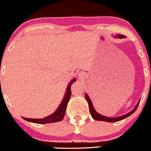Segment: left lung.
Masks as SVG:
<instances>
[{
  "mask_svg": "<svg viewBox=\"0 0 151 151\" xmlns=\"http://www.w3.org/2000/svg\"><path fill=\"white\" fill-rule=\"evenodd\" d=\"M116 37H117V38H125V35H116V36H115V38H116ZM85 97H86V99L87 100V102H88V107H89V111H90V113H91V117H92L93 119H94V120L101 121V122H119V121H121V120H123V119H126V118L128 117V116H131V115L134 112L135 110H137L138 105H139V102H138V103L137 104L136 106H135L134 109L132 110V111H130L129 113H127V114L124 115V116H119V117H116V118H110V117H107V116H102V115L97 113V112L95 110H94V107H93V105H92V102H91V99H90L89 97L88 96V94H86V96H85Z\"/></svg>",
  "mask_w": 151,
  "mask_h": 151,
  "instance_id": "1",
  "label": "left lung"
}]
</instances>
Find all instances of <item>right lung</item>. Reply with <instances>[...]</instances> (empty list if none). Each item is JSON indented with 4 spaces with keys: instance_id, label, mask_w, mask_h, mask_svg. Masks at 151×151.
I'll use <instances>...</instances> for the list:
<instances>
[{
    "instance_id": "1",
    "label": "right lung",
    "mask_w": 151,
    "mask_h": 151,
    "mask_svg": "<svg viewBox=\"0 0 151 151\" xmlns=\"http://www.w3.org/2000/svg\"><path fill=\"white\" fill-rule=\"evenodd\" d=\"M76 81V78H73L70 83L68 84V87L66 89V93L65 95L63 98V101H62L61 104L60 106L58 107L57 110L52 113L50 116H48L46 117L43 118V119H27V118H23L24 120L27 121V122L35 123V124H49V123H55L60 122L64 118L65 111H66L67 105H68V102H69L70 98L71 95V85L74 83Z\"/></svg>"
}]
</instances>
